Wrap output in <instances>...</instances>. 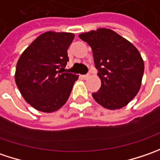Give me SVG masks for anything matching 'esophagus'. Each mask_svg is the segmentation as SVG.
<instances>
[{
    "instance_id": "34e87169",
    "label": "esophagus",
    "mask_w": 160,
    "mask_h": 160,
    "mask_svg": "<svg viewBox=\"0 0 160 160\" xmlns=\"http://www.w3.org/2000/svg\"><path fill=\"white\" fill-rule=\"evenodd\" d=\"M81 77H82V79L86 80V79H88V78L89 77V74H84V75H81Z\"/></svg>"
}]
</instances>
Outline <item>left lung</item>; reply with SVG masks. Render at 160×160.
<instances>
[{"label":"left lung","instance_id":"obj_1","mask_svg":"<svg viewBox=\"0 0 160 160\" xmlns=\"http://www.w3.org/2000/svg\"><path fill=\"white\" fill-rule=\"evenodd\" d=\"M93 52L101 87L92 94L94 99L108 109L126 106L135 97L142 84L144 62L134 45L115 31L98 28L80 34Z\"/></svg>","mask_w":160,"mask_h":160}]
</instances>
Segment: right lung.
<instances>
[{
    "mask_svg": "<svg viewBox=\"0 0 160 160\" xmlns=\"http://www.w3.org/2000/svg\"><path fill=\"white\" fill-rule=\"evenodd\" d=\"M72 33L45 32L18 61L15 81L25 100L41 112L58 110L68 100L78 75L66 72Z\"/></svg>",
    "mask_w": 160,
    "mask_h": 160,
    "instance_id": "add662e5",
    "label": "right lung"
}]
</instances>
